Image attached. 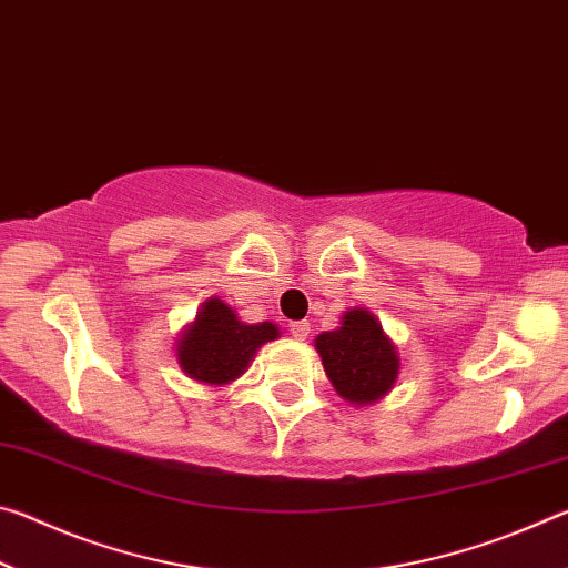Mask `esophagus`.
<instances>
[{
    "mask_svg": "<svg viewBox=\"0 0 568 568\" xmlns=\"http://www.w3.org/2000/svg\"><path fill=\"white\" fill-rule=\"evenodd\" d=\"M307 333H311V325H307L305 321H295V323H291V335H293V338H297V341H305V338H307Z\"/></svg>",
    "mask_w": 568,
    "mask_h": 568,
    "instance_id": "obj_1",
    "label": "esophagus"
}]
</instances>
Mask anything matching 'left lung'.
Segmentation results:
<instances>
[{
  "label": "left lung",
  "mask_w": 568,
  "mask_h": 568,
  "mask_svg": "<svg viewBox=\"0 0 568 568\" xmlns=\"http://www.w3.org/2000/svg\"><path fill=\"white\" fill-rule=\"evenodd\" d=\"M315 351L338 396L355 406L383 398L398 378L396 345L383 333L376 315L363 307L345 311L338 331L315 338Z\"/></svg>",
  "instance_id": "1"
}]
</instances>
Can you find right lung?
<instances>
[{
  "label": "right lung",
  "mask_w": 568,
  "mask_h": 568,
  "mask_svg": "<svg viewBox=\"0 0 568 568\" xmlns=\"http://www.w3.org/2000/svg\"><path fill=\"white\" fill-rule=\"evenodd\" d=\"M277 335L281 331L275 323L247 325L237 321V313L227 303L210 297L180 335L178 363L192 381L225 386L243 376L257 348Z\"/></svg>",
  "instance_id": "1"
}]
</instances>
